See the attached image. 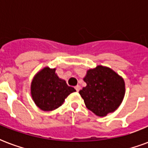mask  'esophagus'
I'll return each instance as SVG.
<instances>
[{"label": "esophagus", "instance_id": "1", "mask_svg": "<svg viewBox=\"0 0 148 148\" xmlns=\"http://www.w3.org/2000/svg\"><path fill=\"white\" fill-rule=\"evenodd\" d=\"M75 89H76L77 92H79L80 89H81V86H80V85H77V86L75 87Z\"/></svg>", "mask_w": 148, "mask_h": 148}]
</instances>
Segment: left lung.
<instances>
[{"label":"left lung","mask_w":148,"mask_h":148,"mask_svg":"<svg viewBox=\"0 0 148 148\" xmlns=\"http://www.w3.org/2000/svg\"><path fill=\"white\" fill-rule=\"evenodd\" d=\"M84 82L87 84L79 94L87 109L100 117L113 112L121 105L125 95V82L108 66L98 65L87 71Z\"/></svg>","instance_id":"left-lung-1"}]
</instances>
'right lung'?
I'll list each match as a JSON object with an SVG mask.
<instances>
[{
    "instance_id": "1",
    "label": "right lung",
    "mask_w": 148,
    "mask_h": 148,
    "mask_svg": "<svg viewBox=\"0 0 148 148\" xmlns=\"http://www.w3.org/2000/svg\"><path fill=\"white\" fill-rule=\"evenodd\" d=\"M32 99L42 111H53L59 108L65 99L76 90L68 86L66 81L60 78L56 68L45 66L36 74L32 80Z\"/></svg>"
}]
</instances>
